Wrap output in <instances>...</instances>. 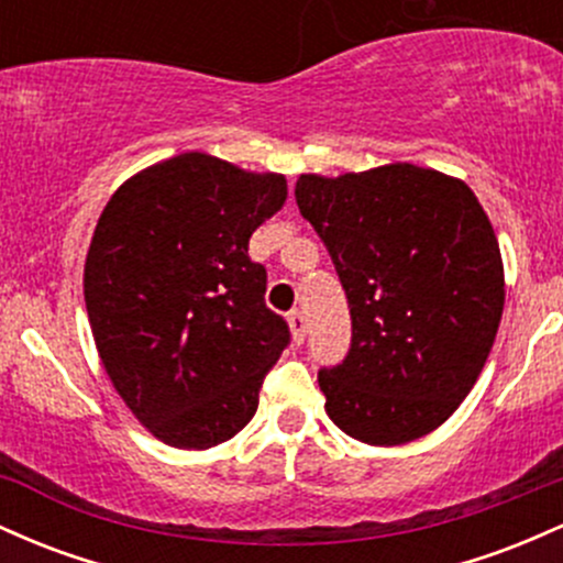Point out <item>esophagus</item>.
<instances>
[{"instance_id":"34e87169","label":"esophagus","mask_w":563,"mask_h":563,"mask_svg":"<svg viewBox=\"0 0 563 563\" xmlns=\"http://www.w3.org/2000/svg\"><path fill=\"white\" fill-rule=\"evenodd\" d=\"M289 330H292L295 343H302V340H306V330H308L306 313H302V311L289 313Z\"/></svg>"}]
</instances>
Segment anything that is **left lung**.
Returning a JSON list of instances; mask_svg holds the SVG:
<instances>
[{"instance_id": "obj_1", "label": "left lung", "mask_w": 563, "mask_h": 563, "mask_svg": "<svg viewBox=\"0 0 563 563\" xmlns=\"http://www.w3.org/2000/svg\"><path fill=\"white\" fill-rule=\"evenodd\" d=\"M295 199L351 308L349 353L319 369L330 420L375 446L435 431L482 375L503 316L500 244L476 194L399 162L300 175Z\"/></svg>"}]
</instances>
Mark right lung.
<instances>
[{
  "label": "right lung",
  "instance_id": "1",
  "mask_svg": "<svg viewBox=\"0 0 563 563\" xmlns=\"http://www.w3.org/2000/svg\"><path fill=\"white\" fill-rule=\"evenodd\" d=\"M284 199V175L188 151L130 178L95 225L85 263L95 345L164 444L210 450L257 412L289 327L265 306L268 276L247 250Z\"/></svg>",
  "mask_w": 563,
  "mask_h": 563
}]
</instances>
